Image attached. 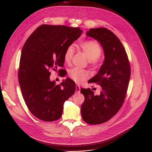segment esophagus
Wrapping results in <instances>:
<instances>
[{
	"label": "esophagus",
	"instance_id": "1",
	"mask_svg": "<svg viewBox=\"0 0 152 152\" xmlns=\"http://www.w3.org/2000/svg\"><path fill=\"white\" fill-rule=\"evenodd\" d=\"M80 90V86L78 85H76V93H79Z\"/></svg>",
	"mask_w": 152,
	"mask_h": 152
}]
</instances>
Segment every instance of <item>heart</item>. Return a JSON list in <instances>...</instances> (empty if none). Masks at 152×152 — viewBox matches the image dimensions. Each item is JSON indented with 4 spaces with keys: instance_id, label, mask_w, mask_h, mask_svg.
<instances>
[{
    "instance_id": "b5f03b06",
    "label": "heart",
    "mask_w": 152,
    "mask_h": 152,
    "mask_svg": "<svg viewBox=\"0 0 152 152\" xmlns=\"http://www.w3.org/2000/svg\"><path fill=\"white\" fill-rule=\"evenodd\" d=\"M79 48L84 53L90 62L97 63V59L102 54V48L98 43L94 41H86L81 42ZM74 48L70 46L67 48L64 53V61L65 64H70L73 55ZM69 77L76 83H80L87 79L90 76L87 71L80 70L77 68L70 69L68 73Z\"/></svg>"
}]
</instances>
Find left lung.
Segmentation results:
<instances>
[{"mask_svg":"<svg viewBox=\"0 0 152 152\" xmlns=\"http://www.w3.org/2000/svg\"><path fill=\"white\" fill-rule=\"evenodd\" d=\"M86 35L100 43L104 59L97 75L88 81L100 85V94L94 95L90 88L80 89L85 97L81 115L86 123L102 124L113 118L122 106L131 76V68L120 40L111 31L104 28H91Z\"/></svg>","mask_w":152,"mask_h":152,"instance_id":"obj_1","label":"left lung"}]
</instances>
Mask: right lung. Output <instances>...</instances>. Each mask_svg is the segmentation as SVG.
<instances>
[{
  "label": "right lung",
  "instance_id": "right-lung-1",
  "mask_svg": "<svg viewBox=\"0 0 152 152\" xmlns=\"http://www.w3.org/2000/svg\"><path fill=\"white\" fill-rule=\"evenodd\" d=\"M82 32L79 28L42 25L25 43L20 60L19 84L28 109L41 120L60 118L64 102L75 92L71 79L56 85L50 80L49 71L63 67L65 51Z\"/></svg>",
  "mask_w": 152,
  "mask_h": 152
}]
</instances>
